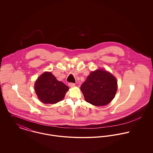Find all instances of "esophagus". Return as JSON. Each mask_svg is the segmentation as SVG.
<instances>
[{"instance_id": "34e87169", "label": "esophagus", "mask_w": 153, "mask_h": 153, "mask_svg": "<svg viewBox=\"0 0 153 153\" xmlns=\"http://www.w3.org/2000/svg\"><path fill=\"white\" fill-rule=\"evenodd\" d=\"M68 85H69V86L70 87H75V84L74 83H72V82H69V84H68Z\"/></svg>"}]
</instances>
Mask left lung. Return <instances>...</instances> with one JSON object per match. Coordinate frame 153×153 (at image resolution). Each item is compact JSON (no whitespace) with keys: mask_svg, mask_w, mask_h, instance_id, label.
<instances>
[{"mask_svg":"<svg viewBox=\"0 0 153 153\" xmlns=\"http://www.w3.org/2000/svg\"><path fill=\"white\" fill-rule=\"evenodd\" d=\"M81 90L88 102L95 106H103L114 98L117 90V82L109 72L97 70L89 74L81 85Z\"/></svg>","mask_w":153,"mask_h":153,"instance_id":"1","label":"left lung"}]
</instances>
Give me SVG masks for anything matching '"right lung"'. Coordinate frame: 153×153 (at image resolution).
<instances>
[{
  "label": "right lung",
  "instance_id": "obj_1",
  "mask_svg": "<svg viewBox=\"0 0 153 153\" xmlns=\"http://www.w3.org/2000/svg\"><path fill=\"white\" fill-rule=\"evenodd\" d=\"M35 89L38 98L45 104L61 101L69 89L62 82L58 81L51 72H45L36 80Z\"/></svg>",
  "mask_w": 153,
  "mask_h": 153
}]
</instances>
